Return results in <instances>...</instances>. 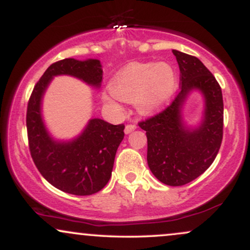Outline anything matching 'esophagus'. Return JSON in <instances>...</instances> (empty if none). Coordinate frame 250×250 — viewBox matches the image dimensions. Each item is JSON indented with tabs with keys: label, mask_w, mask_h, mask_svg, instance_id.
Instances as JSON below:
<instances>
[{
	"label": "esophagus",
	"mask_w": 250,
	"mask_h": 250,
	"mask_svg": "<svg viewBox=\"0 0 250 250\" xmlns=\"http://www.w3.org/2000/svg\"><path fill=\"white\" fill-rule=\"evenodd\" d=\"M135 129H136V125H125V134H129V133H131L133 130H135Z\"/></svg>",
	"instance_id": "obj_1"
}]
</instances>
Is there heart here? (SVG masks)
I'll return each instance as SVG.
<instances>
[{
  "label": "heart",
  "instance_id": "obj_1",
  "mask_svg": "<svg viewBox=\"0 0 250 250\" xmlns=\"http://www.w3.org/2000/svg\"><path fill=\"white\" fill-rule=\"evenodd\" d=\"M176 85V74L168 63H130L116 74L110 90L119 100L134 102L140 113L150 114L170 101ZM104 100L115 104L113 96Z\"/></svg>",
  "mask_w": 250,
  "mask_h": 250
}]
</instances>
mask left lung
I'll list each match as a JSON object with an SVG mask.
<instances>
[{
    "label": "left lung",
    "instance_id": "8db88e82",
    "mask_svg": "<svg viewBox=\"0 0 250 250\" xmlns=\"http://www.w3.org/2000/svg\"><path fill=\"white\" fill-rule=\"evenodd\" d=\"M180 68V88L167 108L139 122L147 134V161L157 180L185 186L214 162L223 137V99L219 82L197 57L173 50ZM197 88L206 102L205 116L197 128L183 125L180 109L188 94Z\"/></svg>",
    "mask_w": 250,
    "mask_h": 250
}]
</instances>
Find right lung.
<instances>
[{
	"instance_id": "right-lung-1",
	"label": "right lung",
	"mask_w": 250,
	"mask_h": 250,
	"mask_svg": "<svg viewBox=\"0 0 250 250\" xmlns=\"http://www.w3.org/2000/svg\"><path fill=\"white\" fill-rule=\"evenodd\" d=\"M71 75L99 88L102 68L99 60L64 59L50 65L31 93L27 108V133L31 159L50 185L64 193L87 196L108 183L116 150L125 136V125H110L93 119L84 131L70 142H56L41 117V100L51 79Z\"/></svg>"
}]
</instances>
